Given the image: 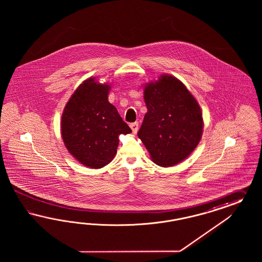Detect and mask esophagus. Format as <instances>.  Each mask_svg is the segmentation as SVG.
I'll use <instances>...</instances> for the list:
<instances>
[{"instance_id": "obj_1", "label": "esophagus", "mask_w": 262, "mask_h": 262, "mask_svg": "<svg viewBox=\"0 0 262 262\" xmlns=\"http://www.w3.org/2000/svg\"><path fill=\"white\" fill-rule=\"evenodd\" d=\"M129 127L133 129V133L136 134L138 132V122H135V123L129 124Z\"/></svg>"}]
</instances>
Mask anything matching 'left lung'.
Listing matches in <instances>:
<instances>
[{"label": "left lung", "instance_id": "obj_1", "mask_svg": "<svg viewBox=\"0 0 262 262\" xmlns=\"http://www.w3.org/2000/svg\"><path fill=\"white\" fill-rule=\"evenodd\" d=\"M148 108L138 132L152 161L176 165L197 147L203 134L202 111L187 88L174 77L163 75L144 89Z\"/></svg>", "mask_w": 262, "mask_h": 262}]
</instances>
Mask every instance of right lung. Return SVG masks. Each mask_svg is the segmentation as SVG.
I'll use <instances>...</instances> for the list:
<instances>
[{
  "label": "right lung",
  "instance_id": "1",
  "mask_svg": "<svg viewBox=\"0 0 262 262\" xmlns=\"http://www.w3.org/2000/svg\"><path fill=\"white\" fill-rule=\"evenodd\" d=\"M111 86L83 81L64 108L61 135L67 150L83 165L98 169L108 164L119 144L118 136L132 133L107 100Z\"/></svg>",
  "mask_w": 262,
  "mask_h": 262
}]
</instances>
